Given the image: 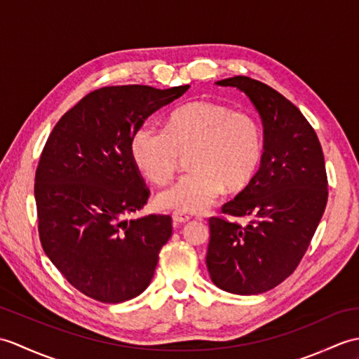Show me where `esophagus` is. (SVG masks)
I'll return each instance as SVG.
<instances>
[{
	"label": "esophagus",
	"mask_w": 359,
	"mask_h": 359,
	"mask_svg": "<svg viewBox=\"0 0 359 359\" xmlns=\"http://www.w3.org/2000/svg\"><path fill=\"white\" fill-rule=\"evenodd\" d=\"M191 220L189 215L183 214V212H174L172 214V222L174 224H182V223H188Z\"/></svg>",
	"instance_id": "esophagus-1"
}]
</instances>
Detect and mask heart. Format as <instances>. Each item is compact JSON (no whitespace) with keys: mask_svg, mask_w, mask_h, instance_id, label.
Here are the masks:
<instances>
[{"mask_svg":"<svg viewBox=\"0 0 359 359\" xmlns=\"http://www.w3.org/2000/svg\"><path fill=\"white\" fill-rule=\"evenodd\" d=\"M133 162L157 185L172 180L182 156L191 170L157 196V205L176 212L200 214L217 202L223 187L245 188L260 165L263 135L248 111L219 102L194 101L176 108L165 130L140 125L130 140Z\"/></svg>","mask_w":359,"mask_h":359,"instance_id":"obj_1","label":"heart"}]
</instances>
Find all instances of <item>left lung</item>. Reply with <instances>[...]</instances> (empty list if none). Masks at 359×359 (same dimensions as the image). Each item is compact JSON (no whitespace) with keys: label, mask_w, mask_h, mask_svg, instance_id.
<instances>
[{"label":"left lung","mask_w":359,"mask_h":359,"mask_svg":"<svg viewBox=\"0 0 359 359\" xmlns=\"http://www.w3.org/2000/svg\"><path fill=\"white\" fill-rule=\"evenodd\" d=\"M237 87L263 121L260 170L234 200L222 206L248 224L210 219L206 266L215 286L255 295L278 286L302 262L327 203L323 148L312 125L277 90L248 76L217 82Z\"/></svg>","instance_id":"left-lung-1"}]
</instances>
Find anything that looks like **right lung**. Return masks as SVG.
Instances as JSON below:
<instances>
[{
  "label": "right lung",
  "instance_id": "obj_1",
  "mask_svg": "<svg viewBox=\"0 0 359 359\" xmlns=\"http://www.w3.org/2000/svg\"><path fill=\"white\" fill-rule=\"evenodd\" d=\"M188 88L91 91L57 121L41 153L35 174L41 245L65 280L96 302L122 303L144 292L172 234L170 215L123 219L149 197L130 140L148 116Z\"/></svg>",
  "mask_w": 359,
  "mask_h": 359
}]
</instances>
